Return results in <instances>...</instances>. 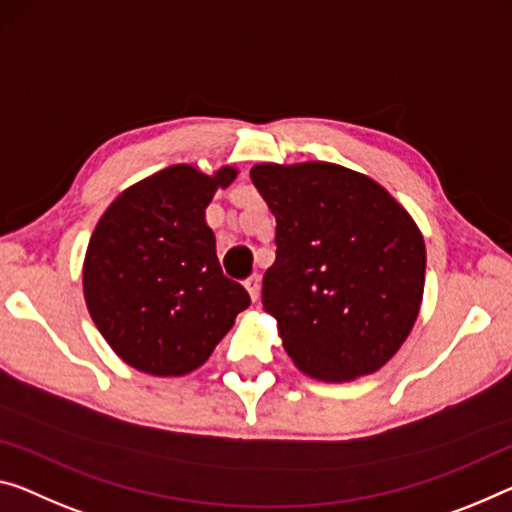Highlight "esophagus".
I'll use <instances>...</instances> for the list:
<instances>
[{"label":"esophagus","instance_id":"obj_1","mask_svg":"<svg viewBox=\"0 0 512 512\" xmlns=\"http://www.w3.org/2000/svg\"><path fill=\"white\" fill-rule=\"evenodd\" d=\"M245 288L251 300L256 302L258 295H261V277H258V274H251V277L245 281Z\"/></svg>","mask_w":512,"mask_h":512}]
</instances>
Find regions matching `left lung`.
I'll list each match as a JSON object with an SVG mask.
<instances>
[{"label": "left lung", "mask_w": 512, "mask_h": 512, "mask_svg": "<svg viewBox=\"0 0 512 512\" xmlns=\"http://www.w3.org/2000/svg\"><path fill=\"white\" fill-rule=\"evenodd\" d=\"M277 217L263 309L304 375L352 382L407 341L423 302L426 242L371 176L334 162H261L249 171Z\"/></svg>", "instance_id": "obj_1"}]
</instances>
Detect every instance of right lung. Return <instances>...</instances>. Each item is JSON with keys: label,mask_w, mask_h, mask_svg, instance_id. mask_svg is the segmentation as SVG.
Masks as SVG:
<instances>
[{"label": "right lung", "mask_w": 512, "mask_h": 512, "mask_svg": "<svg viewBox=\"0 0 512 512\" xmlns=\"http://www.w3.org/2000/svg\"><path fill=\"white\" fill-rule=\"evenodd\" d=\"M238 178L171 164L130 185L102 212L82 265L84 302L116 357L155 377L203 366L249 306L224 277L206 208Z\"/></svg>", "instance_id": "add662e5"}]
</instances>
